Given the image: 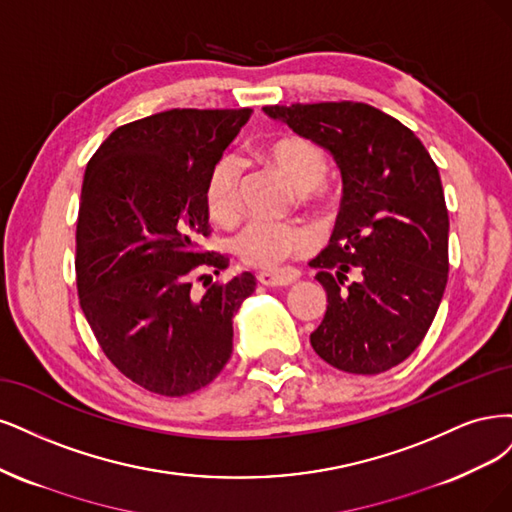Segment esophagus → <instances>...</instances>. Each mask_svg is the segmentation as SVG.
<instances>
[{
	"label": "esophagus",
	"instance_id": "esophagus-1",
	"mask_svg": "<svg viewBox=\"0 0 512 512\" xmlns=\"http://www.w3.org/2000/svg\"><path fill=\"white\" fill-rule=\"evenodd\" d=\"M293 276L287 272H274V270H266L257 274V283L266 285V287H289L293 283Z\"/></svg>",
	"mask_w": 512,
	"mask_h": 512
}]
</instances>
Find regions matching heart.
I'll return each instance as SVG.
<instances>
[{
	"mask_svg": "<svg viewBox=\"0 0 512 512\" xmlns=\"http://www.w3.org/2000/svg\"><path fill=\"white\" fill-rule=\"evenodd\" d=\"M270 166L283 176L285 183L298 193H310L323 185L327 163L319 148L310 142L285 136L266 148ZM242 161L236 155H223L210 170L206 183V208L212 219L229 221L238 210ZM315 246V236L308 229L253 219L240 227L232 238L234 253L249 266L272 268L289 257H300Z\"/></svg>",
	"mask_w": 512,
	"mask_h": 512,
	"instance_id": "b5f03b06",
	"label": "heart"
}]
</instances>
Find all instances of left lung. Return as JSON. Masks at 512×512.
I'll use <instances>...</instances> for the list:
<instances>
[{
  "label": "left lung",
  "instance_id": "left-lung-1",
  "mask_svg": "<svg viewBox=\"0 0 512 512\" xmlns=\"http://www.w3.org/2000/svg\"><path fill=\"white\" fill-rule=\"evenodd\" d=\"M263 112L325 148L342 176L334 234L310 261L327 293L312 349L351 374L402 364L430 329L449 278V212L434 159L406 125L361 102Z\"/></svg>",
  "mask_w": 512,
  "mask_h": 512
}]
</instances>
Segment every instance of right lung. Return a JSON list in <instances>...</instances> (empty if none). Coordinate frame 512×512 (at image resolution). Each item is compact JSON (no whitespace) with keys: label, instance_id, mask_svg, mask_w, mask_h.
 I'll return each instance as SVG.
<instances>
[{"label":"right lung","instance_id":"right-lung-1","mask_svg":"<svg viewBox=\"0 0 512 512\" xmlns=\"http://www.w3.org/2000/svg\"><path fill=\"white\" fill-rule=\"evenodd\" d=\"M251 108H174L121 125L87 163L76 223L80 308L102 351L136 385L180 398L212 383L234 349V315L255 291L202 251L206 183Z\"/></svg>","mask_w":512,"mask_h":512}]
</instances>
